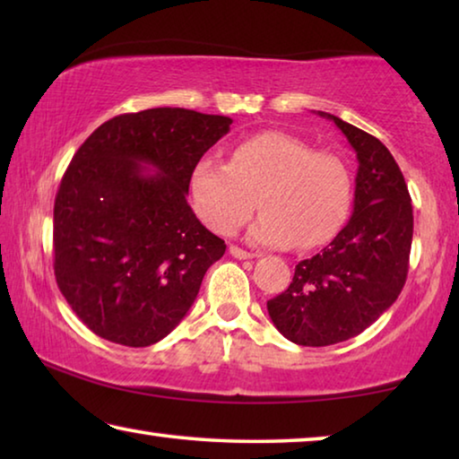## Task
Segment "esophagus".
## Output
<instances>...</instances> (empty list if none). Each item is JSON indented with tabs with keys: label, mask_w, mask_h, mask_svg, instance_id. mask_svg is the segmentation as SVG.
<instances>
[{
	"label": "esophagus",
	"mask_w": 459,
	"mask_h": 459,
	"mask_svg": "<svg viewBox=\"0 0 459 459\" xmlns=\"http://www.w3.org/2000/svg\"><path fill=\"white\" fill-rule=\"evenodd\" d=\"M229 253H230L235 259H253V253H248V251H245V248L235 247V245L229 247Z\"/></svg>",
	"instance_id": "1"
}]
</instances>
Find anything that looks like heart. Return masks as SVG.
Listing matches in <instances>:
<instances>
[{"instance_id": "b5f03b06", "label": "heart", "mask_w": 459, "mask_h": 459, "mask_svg": "<svg viewBox=\"0 0 459 459\" xmlns=\"http://www.w3.org/2000/svg\"><path fill=\"white\" fill-rule=\"evenodd\" d=\"M192 206L206 227L230 235L255 208V243L309 248L325 243L344 222L351 178L328 152H312L291 135L267 131L230 147L229 164L206 155L190 176Z\"/></svg>"}]
</instances>
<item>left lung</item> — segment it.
<instances>
[{
	"mask_svg": "<svg viewBox=\"0 0 459 459\" xmlns=\"http://www.w3.org/2000/svg\"><path fill=\"white\" fill-rule=\"evenodd\" d=\"M336 123L356 152L359 172L351 221L328 247L295 265L293 281L267 301L275 328L299 346L351 340L377 322L405 285L413 206L397 161L367 131Z\"/></svg>",
	"mask_w": 459,
	"mask_h": 459,
	"instance_id": "obj_1",
	"label": "left lung"
}]
</instances>
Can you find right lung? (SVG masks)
I'll return each instance as SVG.
<instances>
[{
    "label": "right lung",
    "mask_w": 459,
    "mask_h": 459,
    "mask_svg": "<svg viewBox=\"0 0 459 459\" xmlns=\"http://www.w3.org/2000/svg\"><path fill=\"white\" fill-rule=\"evenodd\" d=\"M230 117L180 107L105 121L62 176L54 200V275L97 336L143 348L188 314L227 245L186 200L196 161Z\"/></svg>",
    "instance_id": "1"
}]
</instances>
